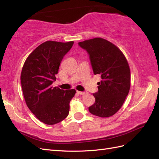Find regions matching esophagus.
I'll return each instance as SVG.
<instances>
[{"label":"esophagus","instance_id":"1","mask_svg":"<svg viewBox=\"0 0 159 159\" xmlns=\"http://www.w3.org/2000/svg\"><path fill=\"white\" fill-rule=\"evenodd\" d=\"M76 93L79 94V95H84V94H85V92H79V91H77L76 92Z\"/></svg>","mask_w":159,"mask_h":159}]
</instances>
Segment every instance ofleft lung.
<instances>
[{"mask_svg":"<svg viewBox=\"0 0 159 159\" xmlns=\"http://www.w3.org/2000/svg\"><path fill=\"white\" fill-rule=\"evenodd\" d=\"M89 56L93 74L102 80L98 91L93 93L95 103L89 107L94 116L108 117L119 110L128 96L130 87V67L126 57L117 46L102 38L79 42Z\"/></svg>","mask_w":159,"mask_h":159,"instance_id":"left-lung-1","label":"left lung"}]
</instances>
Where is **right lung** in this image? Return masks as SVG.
<instances>
[{
	"label": "right lung",
	"instance_id": "right-lung-1",
	"mask_svg": "<svg viewBox=\"0 0 159 159\" xmlns=\"http://www.w3.org/2000/svg\"><path fill=\"white\" fill-rule=\"evenodd\" d=\"M74 42L47 41L30 54L24 64L20 80L26 105L42 122L53 125L66 119L75 89L52 87L60 63Z\"/></svg>",
	"mask_w": 159,
	"mask_h": 159
}]
</instances>
